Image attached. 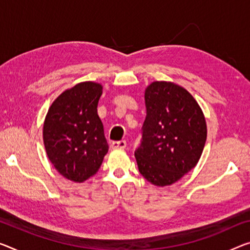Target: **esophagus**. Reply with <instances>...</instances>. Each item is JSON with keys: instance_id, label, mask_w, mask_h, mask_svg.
I'll list each match as a JSON object with an SVG mask.
<instances>
[{"instance_id": "esophagus-1", "label": "esophagus", "mask_w": 250, "mask_h": 250, "mask_svg": "<svg viewBox=\"0 0 250 250\" xmlns=\"http://www.w3.org/2000/svg\"><path fill=\"white\" fill-rule=\"evenodd\" d=\"M110 147L113 149L115 148H125L126 147V142L125 141H115L110 144Z\"/></svg>"}]
</instances>
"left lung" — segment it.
<instances>
[{"instance_id":"left-lung-1","label":"left lung","mask_w":250,"mask_h":250,"mask_svg":"<svg viewBox=\"0 0 250 250\" xmlns=\"http://www.w3.org/2000/svg\"><path fill=\"white\" fill-rule=\"evenodd\" d=\"M146 117L135 151L140 173L156 187L175 183L200 160L207 140L206 118L183 87L154 82L145 89Z\"/></svg>"}]
</instances>
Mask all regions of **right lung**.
<instances>
[{
  "label": "right lung",
  "mask_w": 250,
  "mask_h": 250,
  "mask_svg": "<svg viewBox=\"0 0 250 250\" xmlns=\"http://www.w3.org/2000/svg\"><path fill=\"white\" fill-rule=\"evenodd\" d=\"M102 94L101 83H77L58 96L45 116V152L56 170L70 181L82 183L95 175L108 152L97 114Z\"/></svg>",
  "instance_id": "right-lung-1"
}]
</instances>
